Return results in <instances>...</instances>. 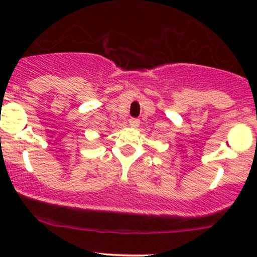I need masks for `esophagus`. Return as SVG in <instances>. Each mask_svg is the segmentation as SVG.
<instances>
[{"label": "esophagus", "mask_w": 257, "mask_h": 257, "mask_svg": "<svg viewBox=\"0 0 257 257\" xmlns=\"http://www.w3.org/2000/svg\"><path fill=\"white\" fill-rule=\"evenodd\" d=\"M139 123H141V120H139V119H137V118L129 119V125H131L132 128H138Z\"/></svg>", "instance_id": "1"}]
</instances>
